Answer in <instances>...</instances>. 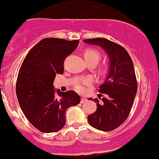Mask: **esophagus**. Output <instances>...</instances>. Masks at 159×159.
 <instances>
[{"label": "esophagus", "mask_w": 159, "mask_h": 159, "mask_svg": "<svg viewBox=\"0 0 159 159\" xmlns=\"http://www.w3.org/2000/svg\"><path fill=\"white\" fill-rule=\"evenodd\" d=\"M87 101V99H86L85 98H84V97H82V98H81V103H84L85 102Z\"/></svg>", "instance_id": "esophagus-1"}]
</instances>
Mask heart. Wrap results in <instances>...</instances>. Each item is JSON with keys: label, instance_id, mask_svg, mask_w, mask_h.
<instances>
[{"label": "heart", "instance_id": "heart-1", "mask_svg": "<svg viewBox=\"0 0 159 159\" xmlns=\"http://www.w3.org/2000/svg\"><path fill=\"white\" fill-rule=\"evenodd\" d=\"M84 59L86 61H95L98 63V61L100 59V53L99 52L95 49L89 48L85 50L84 53ZM92 83V78L90 77H87V78H84L81 81H78L76 84H75V89L78 91V92H84V85H90Z\"/></svg>", "mask_w": 159, "mask_h": 159}]
</instances>
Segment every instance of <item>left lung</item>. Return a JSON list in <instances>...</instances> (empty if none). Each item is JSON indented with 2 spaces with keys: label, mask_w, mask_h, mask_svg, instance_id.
<instances>
[{
  "label": "left lung",
  "mask_w": 159,
  "mask_h": 159,
  "mask_svg": "<svg viewBox=\"0 0 159 159\" xmlns=\"http://www.w3.org/2000/svg\"><path fill=\"white\" fill-rule=\"evenodd\" d=\"M83 42L102 48L109 58L107 76L98 89V97L102 99H94L97 109L88 116V122L97 130L110 131L127 120L133 106L138 91L133 61L124 47L107 39H88Z\"/></svg>",
  "instance_id": "1"
}]
</instances>
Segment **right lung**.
<instances>
[{
    "label": "right lung",
    "mask_w": 159,
    "mask_h": 159,
    "mask_svg": "<svg viewBox=\"0 0 159 159\" xmlns=\"http://www.w3.org/2000/svg\"><path fill=\"white\" fill-rule=\"evenodd\" d=\"M79 41L45 38L34 46L23 61L16 82V95L31 124L43 133L62 129L66 112L81 98L75 91L54 89L57 74L64 73V62L76 50Z\"/></svg>",
    "instance_id": "1"
}]
</instances>
